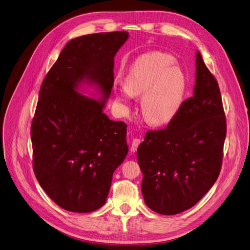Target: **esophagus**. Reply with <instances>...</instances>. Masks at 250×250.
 <instances>
[{
  "instance_id": "34e87169",
  "label": "esophagus",
  "mask_w": 250,
  "mask_h": 250,
  "mask_svg": "<svg viewBox=\"0 0 250 250\" xmlns=\"http://www.w3.org/2000/svg\"><path fill=\"white\" fill-rule=\"evenodd\" d=\"M140 143H141V140L140 139H138V138H134L133 140H132V143H131V151L132 152H135L136 150H137V148H138V146H140Z\"/></svg>"
}]
</instances>
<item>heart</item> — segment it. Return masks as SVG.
<instances>
[{
  "label": "heart",
  "mask_w": 250,
  "mask_h": 250,
  "mask_svg": "<svg viewBox=\"0 0 250 250\" xmlns=\"http://www.w3.org/2000/svg\"><path fill=\"white\" fill-rule=\"evenodd\" d=\"M174 61L173 56L162 52L140 56L125 76V86L116 88V99L127 106L132 95H142L141 111L150 125L170 123L182 109L188 89L187 76Z\"/></svg>",
  "instance_id": "b5f03b06"
}]
</instances>
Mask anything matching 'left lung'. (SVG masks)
<instances>
[{
  "label": "left lung",
  "mask_w": 250,
  "mask_h": 250,
  "mask_svg": "<svg viewBox=\"0 0 250 250\" xmlns=\"http://www.w3.org/2000/svg\"><path fill=\"white\" fill-rule=\"evenodd\" d=\"M193 96L167 127L147 132L137 149L144 203L162 215L192 208L218 178L227 135L218 83L199 51Z\"/></svg>",
  "instance_id": "8db88e82"
}]
</instances>
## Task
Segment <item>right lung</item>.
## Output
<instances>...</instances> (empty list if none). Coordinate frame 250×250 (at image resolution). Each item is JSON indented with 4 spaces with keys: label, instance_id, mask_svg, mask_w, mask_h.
<instances>
[{
    "label": "right lung",
    "instance_id": "right-lung-1",
    "mask_svg": "<svg viewBox=\"0 0 250 250\" xmlns=\"http://www.w3.org/2000/svg\"><path fill=\"white\" fill-rule=\"evenodd\" d=\"M127 38L117 31L69 40L40 88L31 127L34 172L66 211L88 213L106 204L112 176L128 152L126 125L104 113L114 57ZM85 87L95 99L81 93Z\"/></svg>",
    "mask_w": 250,
    "mask_h": 250
}]
</instances>
